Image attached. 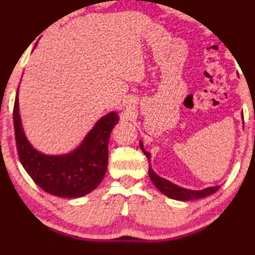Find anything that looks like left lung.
I'll return each mask as SVG.
<instances>
[{
    "instance_id": "obj_1",
    "label": "left lung",
    "mask_w": 255,
    "mask_h": 255,
    "mask_svg": "<svg viewBox=\"0 0 255 255\" xmlns=\"http://www.w3.org/2000/svg\"><path fill=\"white\" fill-rule=\"evenodd\" d=\"M139 145H140L141 151L144 152V154L146 155V158L148 159V162H149L151 154H149L148 152L145 151L141 141L139 142ZM148 175H149V179H151L152 182L154 183V186L158 188V189L161 191L163 195H166V196L173 198V200H177V201L198 200V198L209 196V195L216 193V191L219 189V186L205 188V189H202V190H190V189H186V188H181L179 186H176V184L172 183L170 181L162 179V177L156 175V174L153 172V169L151 168V167H149V169H148Z\"/></svg>"
}]
</instances>
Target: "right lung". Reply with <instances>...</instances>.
<instances>
[{
    "instance_id": "add662e5",
    "label": "right lung",
    "mask_w": 255,
    "mask_h": 255,
    "mask_svg": "<svg viewBox=\"0 0 255 255\" xmlns=\"http://www.w3.org/2000/svg\"><path fill=\"white\" fill-rule=\"evenodd\" d=\"M118 115L110 113L95 124L82 144L65 155H46L32 147L24 134L18 109V89L13 106V128L19 161L34 182L48 194L75 198L89 194L101 183L108 167L110 133Z\"/></svg>"
}]
</instances>
